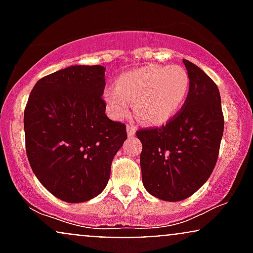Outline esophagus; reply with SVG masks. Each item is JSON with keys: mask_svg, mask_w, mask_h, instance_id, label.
Wrapping results in <instances>:
<instances>
[{"mask_svg": "<svg viewBox=\"0 0 253 253\" xmlns=\"http://www.w3.org/2000/svg\"><path fill=\"white\" fill-rule=\"evenodd\" d=\"M136 133V128L133 126H127V135H128V138H133V136L135 135Z\"/></svg>", "mask_w": 253, "mask_h": 253, "instance_id": "1", "label": "esophagus"}]
</instances>
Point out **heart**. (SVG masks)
<instances>
[{
	"mask_svg": "<svg viewBox=\"0 0 253 253\" xmlns=\"http://www.w3.org/2000/svg\"><path fill=\"white\" fill-rule=\"evenodd\" d=\"M190 78L179 65H151L121 75L117 88L104 90L110 114L123 119L133 103L134 117L141 124L159 126L171 120L187 100Z\"/></svg>",
	"mask_w": 253,
	"mask_h": 253,
	"instance_id": "obj_1",
	"label": "heart"
}]
</instances>
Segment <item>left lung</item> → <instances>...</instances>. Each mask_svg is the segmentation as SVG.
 <instances>
[{"instance_id":"1","label":"left lung","mask_w":253,"mask_h":253,"mask_svg":"<svg viewBox=\"0 0 253 253\" xmlns=\"http://www.w3.org/2000/svg\"><path fill=\"white\" fill-rule=\"evenodd\" d=\"M190 78L187 100L161 128L139 129L143 184L152 196L177 202L196 193L215 168L223 134L221 97L213 80L183 59Z\"/></svg>"}]
</instances>
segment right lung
I'll return each instance as SVG.
<instances>
[{"mask_svg": "<svg viewBox=\"0 0 253 253\" xmlns=\"http://www.w3.org/2000/svg\"><path fill=\"white\" fill-rule=\"evenodd\" d=\"M104 71L102 65H71L53 72L38 81L26 106L31 168L62 201L85 202L102 193L127 139L126 126L106 115Z\"/></svg>", "mask_w": 253, "mask_h": 253, "instance_id": "add662e5", "label": "right lung"}]
</instances>
